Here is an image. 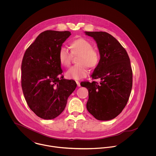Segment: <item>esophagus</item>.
I'll use <instances>...</instances> for the list:
<instances>
[{
  "instance_id": "esophagus-1",
  "label": "esophagus",
  "mask_w": 156,
  "mask_h": 156,
  "mask_svg": "<svg viewBox=\"0 0 156 156\" xmlns=\"http://www.w3.org/2000/svg\"><path fill=\"white\" fill-rule=\"evenodd\" d=\"M76 83H77V85L78 87H80V82H79L78 80H76Z\"/></svg>"
}]
</instances>
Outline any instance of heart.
Returning <instances> with one entry per match:
<instances>
[{"label": "heart", "mask_w": 156, "mask_h": 156, "mask_svg": "<svg viewBox=\"0 0 156 156\" xmlns=\"http://www.w3.org/2000/svg\"><path fill=\"white\" fill-rule=\"evenodd\" d=\"M69 46L71 52L66 48L61 47L58 52V59L62 66L68 67L71 65L73 56L78 55L76 61L79 64L70 68L66 73V77L68 79L80 80L88 74L87 67L94 68L98 65L99 54L85 38L76 39L69 43Z\"/></svg>", "instance_id": "1"}]
</instances>
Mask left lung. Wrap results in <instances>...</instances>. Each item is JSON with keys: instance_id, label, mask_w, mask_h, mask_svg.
<instances>
[{"instance_id": "8db88e82", "label": "left lung", "mask_w": 156, "mask_h": 156, "mask_svg": "<svg viewBox=\"0 0 156 156\" xmlns=\"http://www.w3.org/2000/svg\"><path fill=\"white\" fill-rule=\"evenodd\" d=\"M97 43L100 59L90 76L96 81L82 82L88 90L87 108L97 119L111 120L126 106L133 83L130 61L125 48L105 32H85Z\"/></svg>"}]
</instances>
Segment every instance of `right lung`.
Segmentation results:
<instances>
[{
    "instance_id": "add662e5",
    "label": "right lung",
    "mask_w": 156,
    "mask_h": 156,
    "mask_svg": "<svg viewBox=\"0 0 156 156\" xmlns=\"http://www.w3.org/2000/svg\"><path fill=\"white\" fill-rule=\"evenodd\" d=\"M69 31L45 30L26 49L22 63V87L29 108L44 119H54L64 111L68 97L77 84L64 79L58 59Z\"/></svg>"
}]
</instances>
